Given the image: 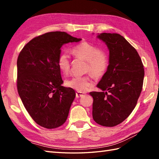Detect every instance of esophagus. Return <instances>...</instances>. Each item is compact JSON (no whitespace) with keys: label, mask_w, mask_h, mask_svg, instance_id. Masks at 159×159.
I'll list each match as a JSON object with an SVG mask.
<instances>
[{"label":"esophagus","mask_w":159,"mask_h":159,"mask_svg":"<svg viewBox=\"0 0 159 159\" xmlns=\"http://www.w3.org/2000/svg\"><path fill=\"white\" fill-rule=\"evenodd\" d=\"M84 95H85V93H81V92H76V98H80V97H81Z\"/></svg>","instance_id":"34e87169"}]
</instances>
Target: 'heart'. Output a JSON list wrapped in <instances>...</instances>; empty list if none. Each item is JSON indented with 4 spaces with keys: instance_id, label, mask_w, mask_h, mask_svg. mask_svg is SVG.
Returning a JSON list of instances; mask_svg holds the SVG:
<instances>
[{
    "instance_id": "1",
    "label": "heart",
    "mask_w": 159,
    "mask_h": 159,
    "mask_svg": "<svg viewBox=\"0 0 159 159\" xmlns=\"http://www.w3.org/2000/svg\"><path fill=\"white\" fill-rule=\"evenodd\" d=\"M72 55L78 59L87 61L85 72L99 79L104 76L109 66V58L100 47L92 43L83 42L74 46L71 50ZM57 66L63 74L67 75L70 72L71 61L67 54L61 53L57 59ZM66 85L78 92H85L93 85L92 80L89 76H76L67 80Z\"/></svg>"
}]
</instances>
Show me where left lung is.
I'll return each instance as SVG.
<instances>
[{
  "instance_id": "1",
  "label": "left lung",
  "mask_w": 159,
  "mask_h": 159,
  "mask_svg": "<svg viewBox=\"0 0 159 159\" xmlns=\"http://www.w3.org/2000/svg\"><path fill=\"white\" fill-rule=\"evenodd\" d=\"M98 38L109 49V66L97 85L102 91L92 92L93 119L101 126L121 124L135 107L142 90L144 68L136 49L117 33H102Z\"/></svg>"
}]
</instances>
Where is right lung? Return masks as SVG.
<instances>
[{
	"label": "right lung",
	"mask_w": 159,
	"mask_h": 159,
	"mask_svg": "<svg viewBox=\"0 0 159 159\" xmlns=\"http://www.w3.org/2000/svg\"><path fill=\"white\" fill-rule=\"evenodd\" d=\"M81 39L54 31L35 37L23 47L17 60V89L35 122L52 129L66 122L75 98L74 90L61 86L57 59L64 43Z\"/></svg>",
	"instance_id": "1"
}]
</instances>
